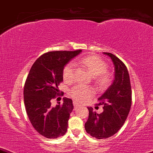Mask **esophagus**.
<instances>
[{
    "label": "esophagus",
    "mask_w": 153,
    "mask_h": 153,
    "mask_svg": "<svg viewBox=\"0 0 153 153\" xmlns=\"http://www.w3.org/2000/svg\"><path fill=\"white\" fill-rule=\"evenodd\" d=\"M73 105H74V107H78V106H79V105H78V104H77L76 102H73Z\"/></svg>",
    "instance_id": "1"
}]
</instances>
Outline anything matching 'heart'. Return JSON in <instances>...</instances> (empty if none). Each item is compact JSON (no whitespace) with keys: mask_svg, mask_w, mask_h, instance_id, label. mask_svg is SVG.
Instances as JSON below:
<instances>
[{"mask_svg":"<svg viewBox=\"0 0 153 153\" xmlns=\"http://www.w3.org/2000/svg\"><path fill=\"white\" fill-rule=\"evenodd\" d=\"M81 65H84L93 75L96 76V82L101 87H105L110 82L111 75L106 71L107 64L105 61L95 56H89L82 58L80 61ZM75 73V65L69 63L63 68V78L65 82H70L73 80ZM93 89L89 86L77 85L69 90V94L75 101L84 102L88 101L93 95Z\"/></svg>","mask_w":153,"mask_h":153,"instance_id":"1","label":"heart"}]
</instances>
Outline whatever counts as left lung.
<instances>
[{
  "instance_id": "8db88e82",
  "label": "left lung",
  "mask_w": 153,
  "mask_h": 153,
  "mask_svg": "<svg viewBox=\"0 0 153 153\" xmlns=\"http://www.w3.org/2000/svg\"><path fill=\"white\" fill-rule=\"evenodd\" d=\"M111 58L114 66V78L107 90L98 98L103 112L96 113L88 107L89 117L85 123L86 132L98 139L107 138L117 133L128 117L131 106V87L127 68L111 53H103Z\"/></svg>"
}]
</instances>
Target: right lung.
<instances>
[{
	"instance_id": "obj_1",
	"label": "right lung",
	"mask_w": 153,
	"mask_h": 153,
	"mask_svg": "<svg viewBox=\"0 0 153 153\" xmlns=\"http://www.w3.org/2000/svg\"><path fill=\"white\" fill-rule=\"evenodd\" d=\"M82 50L51 51L42 55L31 68L24 88V102L31 123L37 132L47 138H57L67 131L71 99L64 97L62 104L52 107L51 100L59 93L63 80V70Z\"/></svg>"
}]
</instances>
